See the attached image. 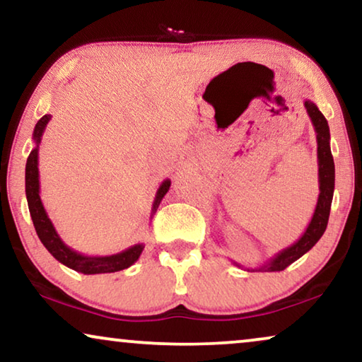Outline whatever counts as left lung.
Listing matches in <instances>:
<instances>
[{
  "label": "left lung",
  "mask_w": 362,
  "mask_h": 362,
  "mask_svg": "<svg viewBox=\"0 0 362 362\" xmlns=\"http://www.w3.org/2000/svg\"><path fill=\"white\" fill-rule=\"evenodd\" d=\"M305 108L308 112V117L313 123L316 132V143H318V185H320V194L318 202H316L313 217H311L308 227L303 232L295 244H291L286 249L280 250L275 254L269 262H265L262 267L257 269H247L249 272H281L286 267L298 260L301 255H305L316 242L321 239L325 234L326 226H328L329 211H331V201H333L334 192V161L333 155H331L329 148V127L323 113L318 110L311 100H305ZM237 267H242L234 262Z\"/></svg>",
  "instance_id": "1"
}]
</instances>
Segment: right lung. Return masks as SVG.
<instances>
[{
  "label": "right lung",
  "mask_w": 362,
  "mask_h": 362,
  "mask_svg": "<svg viewBox=\"0 0 362 362\" xmlns=\"http://www.w3.org/2000/svg\"><path fill=\"white\" fill-rule=\"evenodd\" d=\"M51 120V115H44L41 120L36 123L33 133L34 146L31 153L28 156L26 163V197H28V206H29V214H31L34 229L37 232V237L41 239L42 245L51 252L54 259L61 262L62 265L69 267V269L81 272L83 275H95V274H112V272H120L123 269L135 264L140 259L143 249V244H135L128 247L127 250L120 252V254L105 255V257H90L78 254L71 247L64 244V240L59 237L56 227L49 219L46 209H44L41 196H39V168H37V156H39V143H41L42 133L46 130V125ZM171 181L165 180L158 187L155 202H153L151 217L155 214L158 206L168 191H170Z\"/></svg>",
  "instance_id": "1"
}]
</instances>
